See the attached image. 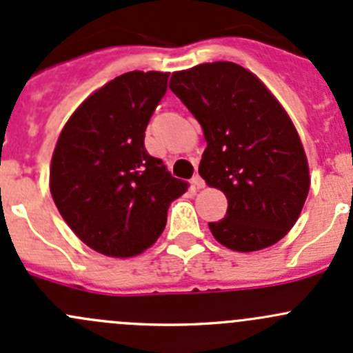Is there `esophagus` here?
I'll return each instance as SVG.
<instances>
[{
	"label": "esophagus",
	"mask_w": 353,
	"mask_h": 353,
	"mask_svg": "<svg viewBox=\"0 0 353 353\" xmlns=\"http://www.w3.org/2000/svg\"><path fill=\"white\" fill-rule=\"evenodd\" d=\"M191 183H193L194 190H203V188H205V181H203L198 174L193 177V179H191Z\"/></svg>",
	"instance_id": "1"
}]
</instances>
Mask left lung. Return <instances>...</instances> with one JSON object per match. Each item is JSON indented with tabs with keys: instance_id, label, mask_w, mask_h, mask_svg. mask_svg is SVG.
Masks as SVG:
<instances>
[{
	"instance_id": "left-lung-1",
	"label": "left lung",
	"mask_w": 353,
	"mask_h": 353,
	"mask_svg": "<svg viewBox=\"0 0 353 353\" xmlns=\"http://www.w3.org/2000/svg\"><path fill=\"white\" fill-rule=\"evenodd\" d=\"M169 88L201 124L199 176L225 194L213 237L237 252L270 248L295 225L311 176L301 137L270 88L241 65L203 63L174 71Z\"/></svg>"
}]
</instances>
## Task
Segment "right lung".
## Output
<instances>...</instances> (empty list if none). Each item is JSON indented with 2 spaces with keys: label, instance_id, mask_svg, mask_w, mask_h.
Returning <instances> with one entry per match:
<instances>
[{
  "label": "right lung",
  "instance_id": "add662e5",
  "mask_svg": "<svg viewBox=\"0 0 353 353\" xmlns=\"http://www.w3.org/2000/svg\"><path fill=\"white\" fill-rule=\"evenodd\" d=\"M167 80L162 71H130L108 81L71 114L52 152L49 190L59 213L81 243L110 258L154 245L188 188L143 143Z\"/></svg>",
  "mask_w": 353,
  "mask_h": 353
}]
</instances>
